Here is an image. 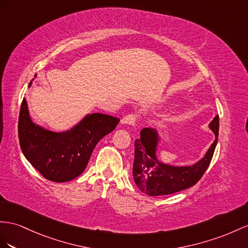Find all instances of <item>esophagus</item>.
Returning <instances> with one entry per match:
<instances>
[{"label":"esophagus","mask_w":248,"mask_h":248,"mask_svg":"<svg viewBox=\"0 0 248 248\" xmlns=\"http://www.w3.org/2000/svg\"><path fill=\"white\" fill-rule=\"evenodd\" d=\"M138 119V115L136 113H132V114H128V115H125L124 118H123V124H130V125H134L137 122Z\"/></svg>","instance_id":"34e87169"}]
</instances>
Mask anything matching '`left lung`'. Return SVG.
<instances>
[{"instance_id":"1","label":"left lung","mask_w":248,"mask_h":248,"mask_svg":"<svg viewBox=\"0 0 248 248\" xmlns=\"http://www.w3.org/2000/svg\"><path fill=\"white\" fill-rule=\"evenodd\" d=\"M209 128L215 133V141L205 156L192 167H173L158 161L156 158L158 134L154 129H142L140 138L135 140L133 164V177L137 187L149 196H162L195 186L207 170L218 142V115L209 124Z\"/></svg>"}]
</instances>
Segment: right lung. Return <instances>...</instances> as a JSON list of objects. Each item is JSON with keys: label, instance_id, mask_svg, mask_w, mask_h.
Segmentation results:
<instances>
[{"label": "right lung", "instance_id": "1", "mask_svg": "<svg viewBox=\"0 0 248 248\" xmlns=\"http://www.w3.org/2000/svg\"><path fill=\"white\" fill-rule=\"evenodd\" d=\"M118 123L116 117L93 113L70 131L51 132L32 123L24 98L17 132L22 152L31 166L50 181L66 182L84 172L95 145Z\"/></svg>", "mask_w": 248, "mask_h": 248}]
</instances>
